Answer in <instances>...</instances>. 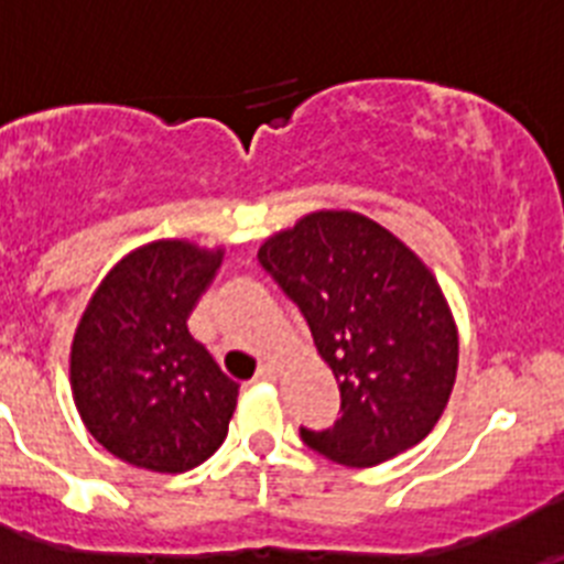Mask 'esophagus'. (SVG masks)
<instances>
[{"label": "esophagus", "mask_w": 564, "mask_h": 564, "mask_svg": "<svg viewBox=\"0 0 564 564\" xmlns=\"http://www.w3.org/2000/svg\"><path fill=\"white\" fill-rule=\"evenodd\" d=\"M276 376L279 370L273 367V364H262V367L257 370V381H276Z\"/></svg>", "instance_id": "1"}]
</instances>
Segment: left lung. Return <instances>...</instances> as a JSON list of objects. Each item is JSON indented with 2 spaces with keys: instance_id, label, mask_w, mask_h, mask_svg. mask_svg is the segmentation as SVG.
I'll return each instance as SVG.
<instances>
[{
  "instance_id": "obj_1",
  "label": "left lung",
  "mask_w": 564,
  "mask_h": 564,
  "mask_svg": "<svg viewBox=\"0 0 564 564\" xmlns=\"http://www.w3.org/2000/svg\"><path fill=\"white\" fill-rule=\"evenodd\" d=\"M341 392L333 426L299 430L318 455L376 466L430 435L457 376V327L415 251L356 212H313L259 246Z\"/></svg>"
}]
</instances>
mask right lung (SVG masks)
I'll use <instances>...</instances> for the list:
<instances>
[{
  "label": "right lung",
  "instance_id": "add662e5",
  "mask_svg": "<svg viewBox=\"0 0 564 564\" xmlns=\"http://www.w3.org/2000/svg\"><path fill=\"white\" fill-rule=\"evenodd\" d=\"M223 248L158 239L104 276L73 336L69 383L89 435L138 468L181 475L220 449L239 383L188 333Z\"/></svg>",
  "mask_w": 564,
  "mask_h": 564
}]
</instances>
